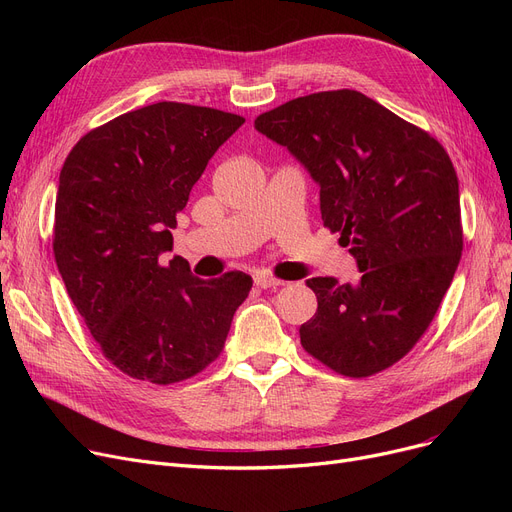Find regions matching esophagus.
<instances>
[{"instance_id":"34e87169","label":"esophagus","mask_w":512,"mask_h":512,"mask_svg":"<svg viewBox=\"0 0 512 512\" xmlns=\"http://www.w3.org/2000/svg\"><path fill=\"white\" fill-rule=\"evenodd\" d=\"M255 286H259V288H278V286H282L284 282L282 280H276V278H272V276H265V274H257L255 278Z\"/></svg>"}]
</instances>
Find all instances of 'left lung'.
Segmentation results:
<instances>
[{
	"instance_id": "left-lung-1",
	"label": "left lung",
	"mask_w": 512,
	"mask_h": 512,
	"mask_svg": "<svg viewBox=\"0 0 512 512\" xmlns=\"http://www.w3.org/2000/svg\"><path fill=\"white\" fill-rule=\"evenodd\" d=\"M319 186L324 226L361 278H311L309 355L348 378L405 357L444 299L463 251L459 178L444 147L351 89L292 99L255 120Z\"/></svg>"
}]
</instances>
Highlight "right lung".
<instances>
[{
    "label": "right lung",
    "instance_id": "right-lung-1",
    "mask_svg": "<svg viewBox=\"0 0 512 512\" xmlns=\"http://www.w3.org/2000/svg\"><path fill=\"white\" fill-rule=\"evenodd\" d=\"M245 124L161 101L80 139L60 172L53 253L103 355L130 378L174 384L222 353L251 276L199 280L172 251L176 213L209 159Z\"/></svg>",
    "mask_w": 512,
    "mask_h": 512
}]
</instances>
